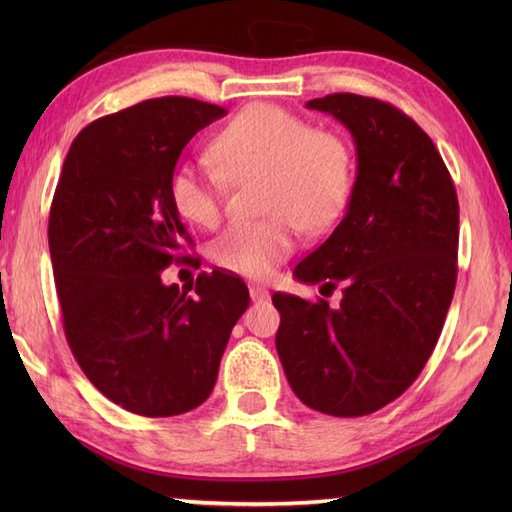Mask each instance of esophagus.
I'll list each match as a JSON object with an SVG mask.
<instances>
[{
  "label": "esophagus",
  "mask_w": 512,
  "mask_h": 512,
  "mask_svg": "<svg viewBox=\"0 0 512 512\" xmlns=\"http://www.w3.org/2000/svg\"><path fill=\"white\" fill-rule=\"evenodd\" d=\"M250 299H253V303H266L270 299V292L264 286H250Z\"/></svg>",
  "instance_id": "1"
}]
</instances>
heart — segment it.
<instances>
[{"instance_id":"1","label":"heart","mask_w":512,"mask_h":512,"mask_svg":"<svg viewBox=\"0 0 512 512\" xmlns=\"http://www.w3.org/2000/svg\"><path fill=\"white\" fill-rule=\"evenodd\" d=\"M213 169L180 162L169 198L184 220L220 222L224 180L262 176L264 220L235 222L215 239V264L244 277H266L295 248V231L321 233L339 222L352 193V156L341 136L312 129L284 107L253 103L235 114L209 145Z\"/></svg>"}]
</instances>
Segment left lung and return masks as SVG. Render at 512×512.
<instances>
[{
	"label": "left lung",
	"mask_w": 512,
	"mask_h": 512,
	"mask_svg": "<svg viewBox=\"0 0 512 512\" xmlns=\"http://www.w3.org/2000/svg\"><path fill=\"white\" fill-rule=\"evenodd\" d=\"M354 138L347 211L297 264L301 284L343 286L339 308L275 292L279 361L297 398L339 418L396 400L436 347L458 277L460 206L433 140L394 105L358 94L306 103Z\"/></svg>",
	"instance_id": "obj_1"
}]
</instances>
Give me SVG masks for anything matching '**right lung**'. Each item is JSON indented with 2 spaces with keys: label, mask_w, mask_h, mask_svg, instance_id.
Returning a JSON list of instances; mask_svg holds the SVG:
<instances>
[{
  "label": "right lung",
  "mask_w": 512,
  "mask_h": 512,
  "mask_svg": "<svg viewBox=\"0 0 512 512\" xmlns=\"http://www.w3.org/2000/svg\"><path fill=\"white\" fill-rule=\"evenodd\" d=\"M226 114L162 96L90 123L65 156L48 222L54 281L70 350L90 383L147 418L187 413L211 396L248 288L220 270L195 292L162 284L187 262V226L169 178L189 140Z\"/></svg>",
  "instance_id": "add662e5"
}]
</instances>
